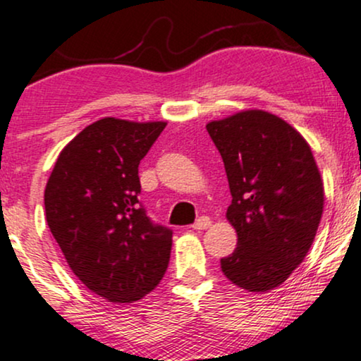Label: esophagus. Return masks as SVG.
Returning <instances> with one entry per match:
<instances>
[{"label":"esophagus","instance_id":"1","mask_svg":"<svg viewBox=\"0 0 361 361\" xmlns=\"http://www.w3.org/2000/svg\"><path fill=\"white\" fill-rule=\"evenodd\" d=\"M207 227H210V219L208 216H200L197 222L192 225L193 230H205Z\"/></svg>","mask_w":361,"mask_h":361}]
</instances>
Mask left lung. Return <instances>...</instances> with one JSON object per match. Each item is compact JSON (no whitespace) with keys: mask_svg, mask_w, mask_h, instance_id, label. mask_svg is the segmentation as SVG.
I'll return each instance as SVG.
<instances>
[{"mask_svg":"<svg viewBox=\"0 0 361 361\" xmlns=\"http://www.w3.org/2000/svg\"><path fill=\"white\" fill-rule=\"evenodd\" d=\"M207 131L224 159L227 220L237 232L222 272L238 288L266 293L293 274L314 240L324 205L319 169L306 139L271 112H237Z\"/></svg>","mask_w":361,"mask_h":361,"instance_id":"obj_1","label":"left lung"}]
</instances>
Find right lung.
I'll list each match as a JSON object with an SVG mask.
<instances>
[{
  "instance_id": "1",
  "label": "right lung",
  "mask_w": 361,
  "mask_h": 361,
  "mask_svg": "<svg viewBox=\"0 0 361 361\" xmlns=\"http://www.w3.org/2000/svg\"><path fill=\"white\" fill-rule=\"evenodd\" d=\"M166 123L104 117L63 147L45 188L51 235L87 289L133 302L159 284L173 230L139 202L137 168Z\"/></svg>"
}]
</instances>
